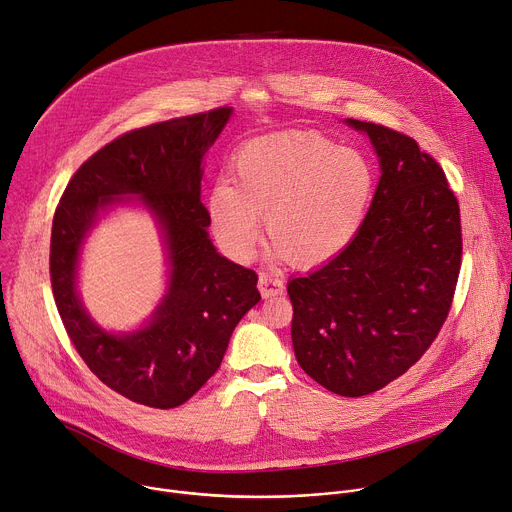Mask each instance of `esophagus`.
Listing matches in <instances>:
<instances>
[{
	"label": "esophagus",
	"mask_w": 512,
	"mask_h": 512,
	"mask_svg": "<svg viewBox=\"0 0 512 512\" xmlns=\"http://www.w3.org/2000/svg\"><path fill=\"white\" fill-rule=\"evenodd\" d=\"M258 287L262 297H278L285 293V280H282L278 274L262 272L258 278Z\"/></svg>",
	"instance_id": "obj_1"
}]
</instances>
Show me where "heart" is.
<instances>
[{"label":"heart","mask_w":512,"mask_h":512,"mask_svg":"<svg viewBox=\"0 0 512 512\" xmlns=\"http://www.w3.org/2000/svg\"><path fill=\"white\" fill-rule=\"evenodd\" d=\"M234 179H219L207 199L219 244L238 260L254 258L264 213L276 252L299 264H321L358 236L376 183L364 154L303 132L246 142Z\"/></svg>","instance_id":"1"}]
</instances>
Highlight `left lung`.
Here are the masks:
<instances>
[{"label": "left lung", "instance_id": "1", "mask_svg": "<svg viewBox=\"0 0 512 512\" xmlns=\"http://www.w3.org/2000/svg\"><path fill=\"white\" fill-rule=\"evenodd\" d=\"M372 140L382 177L358 236L289 282L299 366L339 396L403 376L435 342L462 268V219L439 162L407 134L348 120Z\"/></svg>", "mask_w": 512, "mask_h": 512}]
</instances>
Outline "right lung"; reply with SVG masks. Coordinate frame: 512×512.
Wrapping results in <instances>:
<instances>
[{"instance_id": "add662e5", "label": "right lung", "mask_w": 512, "mask_h": 512, "mask_svg": "<svg viewBox=\"0 0 512 512\" xmlns=\"http://www.w3.org/2000/svg\"><path fill=\"white\" fill-rule=\"evenodd\" d=\"M232 107L126 132L87 158L52 217L50 285L71 344L111 390L152 409H175L217 372L240 319L260 301L258 274L219 256L207 238L201 160ZM138 194L157 213L171 260L169 293L140 332H101L74 289L76 258L99 208Z\"/></svg>"}]
</instances>
